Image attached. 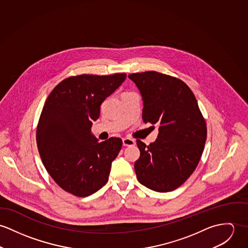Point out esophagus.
<instances>
[{
	"label": "esophagus",
	"mask_w": 248,
	"mask_h": 248,
	"mask_svg": "<svg viewBox=\"0 0 248 248\" xmlns=\"http://www.w3.org/2000/svg\"><path fill=\"white\" fill-rule=\"evenodd\" d=\"M123 144L124 146H132L135 144V140H132V139H129V138H124L123 139Z\"/></svg>",
	"instance_id": "esophagus-1"
}]
</instances>
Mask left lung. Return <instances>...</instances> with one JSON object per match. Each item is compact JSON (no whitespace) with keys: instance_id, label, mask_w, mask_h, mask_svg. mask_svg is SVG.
Here are the masks:
<instances>
[{"instance_id":"left-lung-1","label":"left lung","mask_w":248,"mask_h":248,"mask_svg":"<svg viewBox=\"0 0 248 248\" xmlns=\"http://www.w3.org/2000/svg\"><path fill=\"white\" fill-rule=\"evenodd\" d=\"M141 95L142 121L157 124L156 140H140L134 168L138 181L157 192H169L192 174L206 140V124L191 89L183 81L156 71L128 75Z\"/></svg>"}]
</instances>
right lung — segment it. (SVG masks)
I'll use <instances>...</instances> for the list:
<instances>
[{
  "label": "right lung",
  "instance_id": "add662e5",
  "mask_svg": "<svg viewBox=\"0 0 248 248\" xmlns=\"http://www.w3.org/2000/svg\"><path fill=\"white\" fill-rule=\"evenodd\" d=\"M125 79L124 73L70 77L47 97L37 126V145L46 169L66 192L87 197L108 183L123 140L100 142L91 126L103 102Z\"/></svg>",
  "mask_w": 248,
  "mask_h": 248
}]
</instances>
